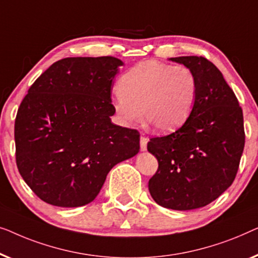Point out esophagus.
<instances>
[{
	"mask_svg": "<svg viewBox=\"0 0 258 258\" xmlns=\"http://www.w3.org/2000/svg\"><path fill=\"white\" fill-rule=\"evenodd\" d=\"M147 143H148V139L146 137H141L140 138V150L141 151H146L147 150Z\"/></svg>",
	"mask_w": 258,
	"mask_h": 258,
	"instance_id": "obj_1",
	"label": "esophagus"
}]
</instances>
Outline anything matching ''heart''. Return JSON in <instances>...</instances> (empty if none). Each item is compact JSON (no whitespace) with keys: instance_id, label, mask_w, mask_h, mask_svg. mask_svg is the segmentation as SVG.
I'll return each instance as SVG.
<instances>
[{"instance_id":"b5f03b06","label":"heart","mask_w":258,"mask_h":258,"mask_svg":"<svg viewBox=\"0 0 258 258\" xmlns=\"http://www.w3.org/2000/svg\"><path fill=\"white\" fill-rule=\"evenodd\" d=\"M117 90L112 106L122 125L140 121L144 114L159 132H170L184 124L193 111L198 82L184 65L147 60L126 72Z\"/></svg>"}]
</instances>
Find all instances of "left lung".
Wrapping results in <instances>:
<instances>
[{
  "mask_svg": "<svg viewBox=\"0 0 258 258\" xmlns=\"http://www.w3.org/2000/svg\"><path fill=\"white\" fill-rule=\"evenodd\" d=\"M169 60L193 71L197 101L180 128L147 144L159 162L148 189L161 207L190 210L216 200L233 183L244 148L243 113L234 91L212 61L198 56Z\"/></svg>",
  "mask_w": 258,
  "mask_h": 258,
  "instance_id": "left-lung-1",
  "label": "left lung"
}]
</instances>
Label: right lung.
I'll return each instance as SVG.
<instances>
[{"mask_svg": "<svg viewBox=\"0 0 258 258\" xmlns=\"http://www.w3.org/2000/svg\"><path fill=\"white\" fill-rule=\"evenodd\" d=\"M115 57H70L30 86L15 120L16 164L37 197L57 207L92 202L110 170L139 153L140 134L114 125Z\"/></svg>", "mask_w": 258, "mask_h": 258, "instance_id": "right-lung-1", "label": "right lung"}]
</instances>
